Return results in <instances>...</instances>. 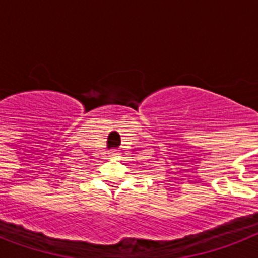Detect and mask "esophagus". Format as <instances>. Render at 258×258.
I'll return each mask as SVG.
<instances>
[{
	"mask_svg": "<svg viewBox=\"0 0 258 258\" xmlns=\"http://www.w3.org/2000/svg\"><path fill=\"white\" fill-rule=\"evenodd\" d=\"M111 158H113V159H117V158H119V154H117L116 151H112V153H111Z\"/></svg>",
	"mask_w": 258,
	"mask_h": 258,
	"instance_id": "obj_1",
	"label": "esophagus"
}]
</instances>
